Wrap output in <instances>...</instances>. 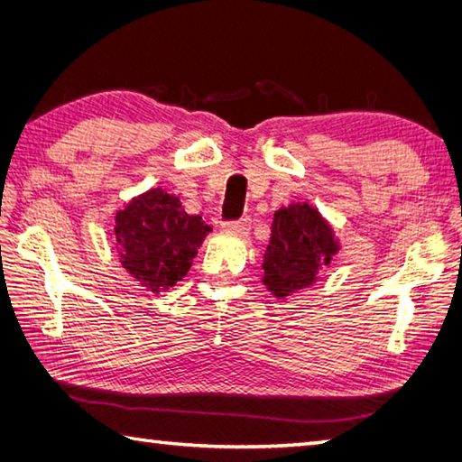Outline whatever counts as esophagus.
Segmentation results:
<instances>
[{"mask_svg": "<svg viewBox=\"0 0 462 462\" xmlns=\"http://www.w3.org/2000/svg\"><path fill=\"white\" fill-rule=\"evenodd\" d=\"M250 228H252L250 218H240V220H236V222L224 224V230H228V232H232V234H238V236H246V234L250 232Z\"/></svg>", "mask_w": 462, "mask_h": 462, "instance_id": "obj_1", "label": "esophagus"}]
</instances>
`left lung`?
<instances>
[{"label":"left lung","mask_w":462,"mask_h":462,"mask_svg":"<svg viewBox=\"0 0 462 462\" xmlns=\"http://www.w3.org/2000/svg\"><path fill=\"white\" fill-rule=\"evenodd\" d=\"M341 250L331 222L318 206L291 202L273 212L272 236L262 263V283L273 298L286 300L319 280Z\"/></svg>","instance_id":"1"}]
</instances>
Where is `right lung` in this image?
<instances>
[{
    "label": "right lung",
    "instance_id": "add662e5",
    "mask_svg": "<svg viewBox=\"0 0 462 462\" xmlns=\"http://www.w3.org/2000/svg\"><path fill=\"white\" fill-rule=\"evenodd\" d=\"M210 232L202 216L184 212L179 196L161 186L133 196L115 214L121 266L152 293L172 288L189 273Z\"/></svg>",
    "mask_w": 462,
    "mask_h": 462
}]
</instances>
